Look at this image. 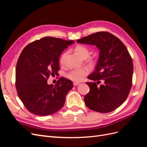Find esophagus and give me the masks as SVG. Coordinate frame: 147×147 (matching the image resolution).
Wrapping results in <instances>:
<instances>
[{
  "mask_svg": "<svg viewBox=\"0 0 147 147\" xmlns=\"http://www.w3.org/2000/svg\"><path fill=\"white\" fill-rule=\"evenodd\" d=\"M73 84H74V86H77V85H78V84H80V83H78V82H74Z\"/></svg>",
  "mask_w": 147,
  "mask_h": 147,
  "instance_id": "1",
  "label": "esophagus"
}]
</instances>
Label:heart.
<instances>
[{
  "instance_id": "b5f03b06",
  "label": "heart",
  "mask_w": 147,
  "mask_h": 147,
  "mask_svg": "<svg viewBox=\"0 0 147 147\" xmlns=\"http://www.w3.org/2000/svg\"><path fill=\"white\" fill-rule=\"evenodd\" d=\"M74 51L77 56L83 59H86L90 55V51L88 48L82 45H78L75 47L74 48ZM65 56V54L63 55L61 58L60 62L62 64L64 62ZM89 72H90V71L86 68L78 69L70 71V72L67 74L66 76L71 80L75 82H79L82 80L84 76L87 75Z\"/></svg>"
}]
</instances>
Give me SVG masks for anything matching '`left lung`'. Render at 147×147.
Listing matches in <instances>:
<instances>
[{"mask_svg":"<svg viewBox=\"0 0 147 147\" xmlns=\"http://www.w3.org/2000/svg\"><path fill=\"white\" fill-rule=\"evenodd\" d=\"M77 42L95 45L99 50L95 70L88 77L97 82H86L90 91L84 96L86 105L100 113L112 112L126 100L132 86L134 67L127 48L108 32L92 34ZM100 79L104 83L98 87Z\"/></svg>","mask_w":147,"mask_h":147,"instance_id":"1","label":"left lung"}]
</instances>
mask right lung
Returning a JSON list of instances; mask_svg holds the SVG:
<instances>
[{
  "label": "right lung",
  "mask_w": 147,
  "mask_h": 147,
  "mask_svg": "<svg viewBox=\"0 0 147 147\" xmlns=\"http://www.w3.org/2000/svg\"><path fill=\"white\" fill-rule=\"evenodd\" d=\"M74 43L45 37L22 51L16 67L15 86L20 100L30 113L46 116L63 108L66 95L74 86L72 82L62 77L53 86L47 80L58 74L61 53Z\"/></svg>",
  "instance_id": "1"
}]
</instances>
